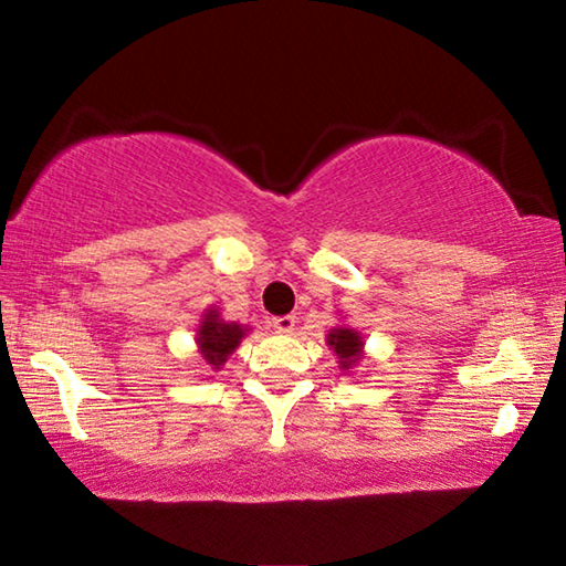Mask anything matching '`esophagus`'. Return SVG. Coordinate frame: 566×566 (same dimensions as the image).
<instances>
[{"instance_id":"34e87169","label":"esophagus","mask_w":566,"mask_h":566,"mask_svg":"<svg viewBox=\"0 0 566 566\" xmlns=\"http://www.w3.org/2000/svg\"><path fill=\"white\" fill-rule=\"evenodd\" d=\"M294 324H296V319L292 317V314H282V317H274L272 319V327L276 332H292Z\"/></svg>"}]
</instances>
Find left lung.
Wrapping results in <instances>:
<instances>
[{
  "instance_id": "left-lung-1",
  "label": "left lung",
  "mask_w": 566,
  "mask_h": 566,
  "mask_svg": "<svg viewBox=\"0 0 566 566\" xmlns=\"http://www.w3.org/2000/svg\"><path fill=\"white\" fill-rule=\"evenodd\" d=\"M329 347L334 349V354L339 357V364L344 369H349L354 361L361 357V337L354 329L339 327L332 329L329 334Z\"/></svg>"
}]
</instances>
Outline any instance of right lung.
Listing matches in <instances>:
<instances>
[{
  "mask_svg": "<svg viewBox=\"0 0 566 566\" xmlns=\"http://www.w3.org/2000/svg\"><path fill=\"white\" fill-rule=\"evenodd\" d=\"M244 337V329L234 322H222L217 317V312H207L202 327H199V349H202V357L207 364H212L219 369V364H224L229 354L237 349L239 339Z\"/></svg>",
  "mask_w": 566,
  "mask_h": 566,
  "instance_id": "add662e5",
  "label": "right lung"
}]
</instances>
